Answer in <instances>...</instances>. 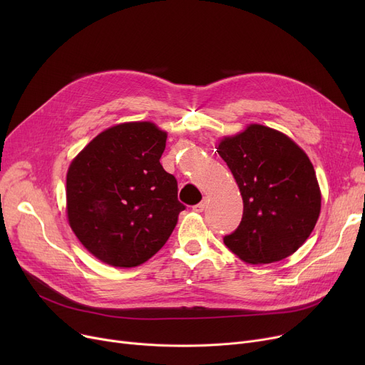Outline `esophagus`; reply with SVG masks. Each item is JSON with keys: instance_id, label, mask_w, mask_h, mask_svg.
<instances>
[{"instance_id": "obj_1", "label": "esophagus", "mask_w": 365, "mask_h": 365, "mask_svg": "<svg viewBox=\"0 0 365 365\" xmlns=\"http://www.w3.org/2000/svg\"><path fill=\"white\" fill-rule=\"evenodd\" d=\"M205 207H207V202H205V201H201L200 204L194 205V207H192V210H194V212H197V213H202L204 210H205Z\"/></svg>"}]
</instances>
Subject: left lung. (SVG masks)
Instances as JSON below:
<instances>
[{
  "instance_id": "obj_1",
  "label": "left lung",
  "mask_w": 365,
  "mask_h": 365,
  "mask_svg": "<svg viewBox=\"0 0 365 365\" xmlns=\"http://www.w3.org/2000/svg\"><path fill=\"white\" fill-rule=\"evenodd\" d=\"M219 155L242 195L240 226L223 238L247 263H272L309 238L321 212V192L308 155L289 136L260 124L225 138Z\"/></svg>"
}]
</instances>
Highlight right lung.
I'll list each match as a JSON object with an SVG mask.
<instances>
[{
	"label": "right lung",
	"instance_id": "right-lung-1",
	"mask_svg": "<svg viewBox=\"0 0 365 365\" xmlns=\"http://www.w3.org/2000/svg\"><path fill=\"white\" fill-rule=\"evenodd\" d=\"M165 140L167 133L152 123L118 124L98 134L69 165V225L87 250L110 266L150 259L185 210L176 178L160 163Z\"/></svg>",
	"mask_w": 365,
	"mask_h": 365
}]
</instances>
